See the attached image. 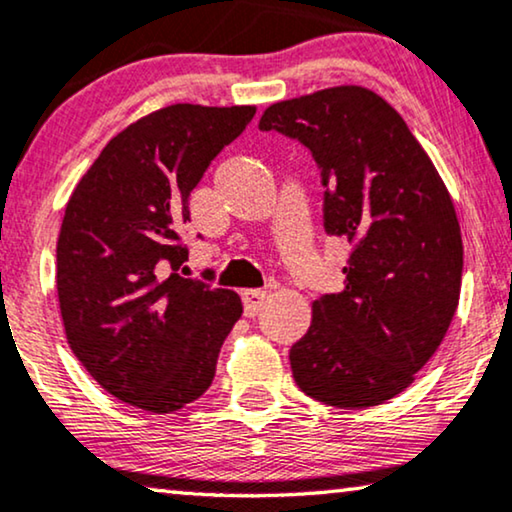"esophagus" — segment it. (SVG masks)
I'll return each instance as SVG.
<instances>
[{"label":"esophagus","mask_w":512,"mask_h":512,"mask_svg":"<svg viewBox=\"0 0 512 512\" xmlns=\"http://www.w3.org/2000/svg\"><path fill=\"white\" fill-rule=\"evenodd\" d=\"M265 298H268V291H263V289H244L242 291L244 314H247V317H256V314L261 312Z\"/></svg>","instance_id":"obj_1"}]
</instances>
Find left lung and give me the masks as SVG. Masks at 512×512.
Wrapping results in <instances>:
<instances>
[{"label":"left lung","mask_w":512,"mask_h":512,"mask_svg":"<svg viewBox=\"0 0 512 512\" xmlns=\"http://www.w3.org/2000/svg\"><path fill=\"white\" fill-rule=\"evenodd\" d=\"M312 151L324 228L352 244L345 289L312 303L293 380L335 408L380 405L415 380L457 312L464 247L452 198L401 114L373 90L335 86L263 111Z\"/></svg>","instance_id":"8db88e82"}]
</instances>
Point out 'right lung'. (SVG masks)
<instances>
[{"instance_id": "obj_1", "label": "right lung", "mask_w": 512, "mask_h": 512, "mask_svg": "<svg viewBox=\"0 0 512 512\" xmlns=\"http://www.w3.org/2000/svg\"><path fill=\"white\" fill-rule=\"evenodd\" d=\"M256 107L172 104L104 146L67 202L58 300L67 342L118 401L167 415L209 389L242 314L230 289L179 275L188 195Z\"/></svg>"}]
</instances>
